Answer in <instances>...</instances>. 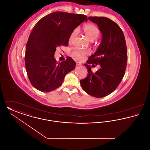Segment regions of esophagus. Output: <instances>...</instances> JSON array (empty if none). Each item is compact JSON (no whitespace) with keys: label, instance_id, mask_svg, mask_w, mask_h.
<instances>
[{"label":"esophagus","instance_id":"34e87169","mask_svg":"<svg viewBox=\"0 0 150 150\" xmlns=\"http://www.w3.org/2000/svg\"><path fill=\"white\" fill-rule=\"evenodd\" d=\"M76 66H79L81 64L79 61H76Z\"/></svg>","mask_w":150,"mask_h":150}]
</instances>
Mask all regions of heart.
<instances>
[{
    "label": "heart",
    "mask_w": 150,
    "mask_h": 150,
    "mask_svg": "<svg viewBox=\"0 0 150 150\" xmlns=\"http://www.w3.org/2000/svg\"><path fill=\"white\" fill-rule=\"evenodd\" d=\"M83 31L86 36L91 40L93 41L96 39L100 34V30L97 25L92 23L85 24L83 26ZM78 33V29L72 30L69 36V43H71L74 40ZM91 51L89 50H83L79 48H75L72 50L71 55L78 59H83L86 56L90 54Z\"/></svg>",
    "instance_id": "b5f03b06"
}]
</instances>
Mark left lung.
<instances>
[{"instance_id":"obj_1","label":"left lung","mask_w":150,"mask_h":150,"mask_svg":"<svg viewBox=\"0 0 150 150\" xmlns=\"http://www.w3.org/2000/svg\"><path fill=\"white\" fill-rule=\"evenodd\" d=\"M102 33V40L96 52L85 64L88 75L80 80L83 90L88 94L102 98L113 92L119 85L126 70L128 52L124 33L118 25L104 17H89ZM100 65L94 73L91 66Z\"/></svg>"}]
</instances>
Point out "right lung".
<instances>
[{"label":"right lung","instance_id":"add662e5","mask_svg":"<svg viewBox=\"0 0 150 150\" xmlns=\"http://www.w3.org/2000/svg\"><path fill=\"white\" fill-rule=\"evenodd\" d=\"M88 18L84 14L55 12L36 23L26 44L25 63L29 80L36 89L43 92L55 90L75 68L71 57L58 64L54 55L57 47L68 45L72 30Z\"/></svg>","mask_w":150,"mask_h":150}]
</instances>
